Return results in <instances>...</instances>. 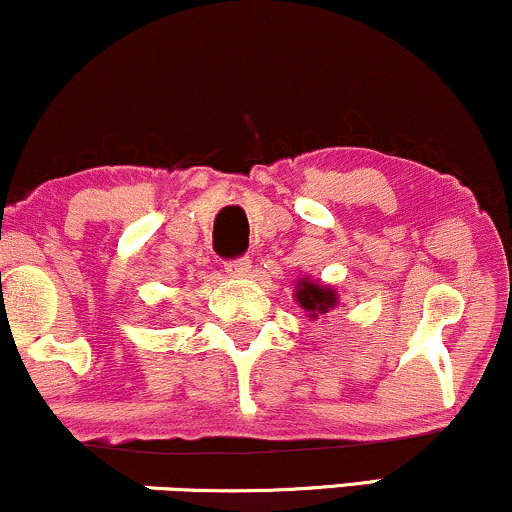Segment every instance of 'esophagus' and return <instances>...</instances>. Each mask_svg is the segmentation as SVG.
Listing matches in <instances>:
<instances>
[{
  "label": "esophagus",
  "instance_id": "esophagus-1",
  "mask_svg": "<svg viewBox=\"0 0 512 512\" xmlns=\"http://www.w3.org/2000/svg\"><path fill=\"white\" fill-rule=\"evenodd\" d=\"M226 272L231 276H236V279L245 276L250 272V257H236V260H228L226 262Z\"/></svg>",
  "mask_w": 512,
  "mask_h": 512
}]
</instances>
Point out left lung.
Listing matches in <instances>:
<instances>
[{
    "label": "left lung",
    "instance_id": "8db88e82",
    "mask_svg": "<svg viewBox=\"0 0 512 512\" xmlns=\"http://www.w3.org/2000/svg\"><path fill=\"white\" fill-rule=\"evenodd\" d=\"M296 298L298 303H301V308L308 310L310 317L330 313L334 305H337V293L327 289V286H317L315 281H308V279L301 281V286H298L296 291Z\"/></svg>",
    "mask_w": 512,
    "mask_h": 512
}]
</instances>
